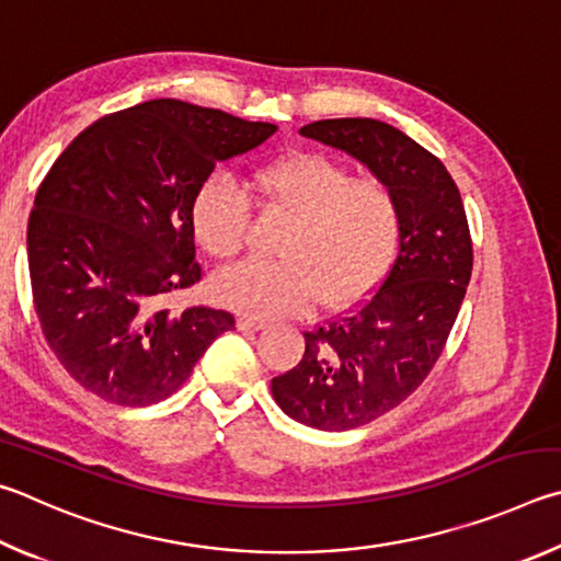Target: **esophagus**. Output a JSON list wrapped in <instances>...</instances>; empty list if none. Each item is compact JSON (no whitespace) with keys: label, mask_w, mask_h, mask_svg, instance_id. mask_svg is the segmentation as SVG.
I'll return each instance as SVG.
<instances>
[{"label":"esophagus","mask_w":561,"mask_h":561,"mask_svg":"<svg viewBox=\"0 0 561 561\" xmlns=\"http://www.w3.org/2000/svg\"><path fill=\"white\" fill-rule=\"evenodd\" d=\"M236 328L243 330V332H255V330H263L265 322L249 318V316H241V318H236Z\"/></svg>","instance_id":"1"}]
</instances>
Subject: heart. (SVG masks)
Listing matches in <instances>:
<instances>
[{
    "mask_svg": "<svg viewBox=\"0 0 561 561\" xmlns=\"http://www.w3.org/2000/svg\"><path fill=\"white\" fill-rule=\"evenodd\" d=\"M253 190L293 224L278 249L283 261H241L214 275V296L224 306L261 320L296 316L316 298L322 308H342L385 278L401 233L389 186L355 180L325 154L296 152L261 167ZM192 224L214 259H231L249 231V202L211 176L194 194Z\"/></svg>",
    "mask_w": 561,
    "mask_h": 561,
    "instance_id": "heart-1",
    "label": "heart"
}]
</instances>
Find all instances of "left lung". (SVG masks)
Masks as SVG:
<instances>
[{
    "label": "left lung",
    "instance_id": "obj_1",
    "mask_svg": "<svg viewBox=\"0 0 561 561\" xmlns=\"http://www.w3.org/2000/svg\"><path fill=\"white\" fill-rule=\"evenodd\" d=\"M302 137L362 162L394 194L401 214L397 261L357 310L306 332V355L271 381L290 419L347 431L399 407L444 352L473 271L460 192L438 157L371 117L300 127Z\"/></svg>",
    "mask_w": 561,
    "mask_h": 561
}]
</instances>
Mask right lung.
I'll return each mask as SVG.
<instances>
[{"label": "right lung", "mask_w": 561, "mask_h": 561, "mask_svg": "<svg viewBox=\"0 0 561 561\" xmlns=\"http://www.w3.org/2000/svg\"><path fill=\"white\" fill-rule=\"evenodd\" d=\"M275 130L157 98L88 125L54 162L28 216V275L48 347L78 385L113 404H154L233 328L226 310L164 302L202 278L196 190Z\"/></svg>", "instance_id": "1"}]
</instances>
